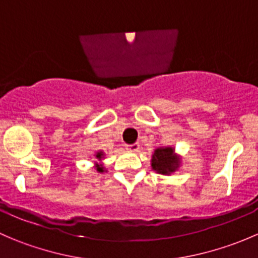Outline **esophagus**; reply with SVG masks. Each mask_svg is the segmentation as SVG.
Masks as SVG:
<instances>
[{
  "label": "esophagus",
  "instance_id": "1",
  "mask_svg": "<svg viewBox=\"0 0 258 258\" xmlns=\"http://www.w3.org/2000/svg\"><path fill=\"white\" fill-rule=\"evenodd\" d=\"M126 148H127V151H130V152H139V151H140V144L127 145Z\"/></svg>",
  "mask_w": 258,
  "mask_h": 258
}]
</instances>
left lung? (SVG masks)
<instances>
[{"label": "left lung", "instance_id": "obj_1", "mask_svg": "<svg viewBox=\"0 0 258 258\" xmlns=\"http://www.w3.org/2000/svg\"><path fill=\"white\" fill-rule=\"evenodd\" d=\"M181 166V157L175 153L173 147H158L153 151L151 158V167L160 175H167L176 172Z\"/></svg>", "mask_w": 258, "mask_h": 258}]
</instances>
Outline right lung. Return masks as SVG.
<instances>
[{
    "label": "right lung",
    "instance_id": "add662e5",
    "mask_svg": "<svg viewBox=\"0 0 258 258\" xmlns=\"http://www.w3.org/2000/svg\"><path fill=\"white\" fill-rule=\"evenodd\" d=\"M105 152H103V151H97V152L95 153V157L97 158V162H95V168H96V171H97V172H100V173H103V172H107V170H106L105 167H103V163H102V161L105 160Z\"/></svg>",
    "mask_w": 258,
    "mask_h": 258
}]
</instances>
